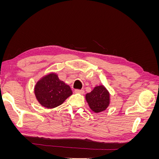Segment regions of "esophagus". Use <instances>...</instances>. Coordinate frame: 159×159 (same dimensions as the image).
Returning a JSON list of instances; mask_svg holds the SVG:
<instances>
[{
    "label": "esophagus",
    "mask_w": 159,
    "mask_h": 159,
    "mask_svg": "<svg viewBox=\"0 0 159 159\" xmlns=\"http://www.w3.org/2000/svg\"><path fill=\"white\" fill-rule=\"evenodd\" d=\"M75 93H80V94H84V89H75Z\"/></svg>",
    "instance_id": "esophagus-1"
}]
</instances>
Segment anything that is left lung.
<instances>
[{
    "mask_svg": "<svg viewBox=\"0 0 159 159\" xmlns=\"http://www.w3.org/2000/svg\"><path fill=\"white\" fill-rule=\"evenodd\" d=\"M110 95L103 85L96 86L85 95L86 101L90 109L95 113H99L106 109L109 105Z\"/></svg>",
    "mask_w": 159,
    "mask_h": 159,
    "instance_id": "1",
    "label": "left lung"
}]
</instances>
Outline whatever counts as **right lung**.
Returning <instances> with one entry per match:
<instances>
[{
	"instance_id": "1",
	"label": "right lung",
	"mask_w": 159,
	"mask_h": 159,
	"mask_svg": "<svg viewBox=\"0 0 159 159\" xmlns=\"http://www.w3.org/2000/svg\"><path fill=\"white\" fill-rule=\"evenodd\" d=\"M36 98L42 106L48 109L54 108L64 103L72 94L68 85L61 81L57 75L52 73L42 78L34 88Z\"/></svg>"
}]
</instances>
